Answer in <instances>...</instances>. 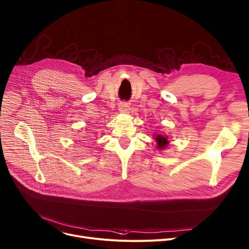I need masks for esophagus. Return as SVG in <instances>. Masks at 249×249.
Returning <instances> with one entry per match:
<instances>
[{"label":"esophagus","instance_id":"esophagus-1","mask_svg":"<svg viewBox=\"0 0 249 249\" xmlns=\"http://www.w3.org/2000/svg\"><path fill=\"white\" fill-rule=\"evenodd\" d=\"M118 108H119V111L121 113H127L128 109H129V104L126 102H121L119 104V106H118Z\"/></svg>","mask_w":249,"mask_h":249}]
</instances>
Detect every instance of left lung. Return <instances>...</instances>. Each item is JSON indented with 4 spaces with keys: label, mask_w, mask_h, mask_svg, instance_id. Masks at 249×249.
<instances>
[{
    "label": "left lung",
    "mask_w": 249,
    "mask_h": 249,
    "mask_svg": "<svg viewBox=\"0 0 249 249\" xmlns=\"http://www.w3.org/2000/svg\"><path fill=\"white\" fill-rule=\"evenodd\" d=\"M154 139L156 140V147H158L160 150H162L164 148H166V146L168 145V138L165 135L162 134H154Z\"/></svg>",
    "instance_id": "left-lung-1"
}]
</instances>
